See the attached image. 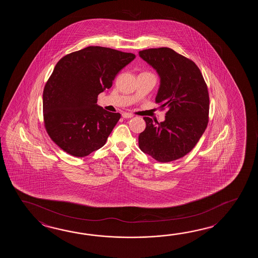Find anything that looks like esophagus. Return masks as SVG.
<instances>
[{"label": "esophagus", "instance_id": "34e87169", "mask_svg": "<svg viewBox=\"0 0 258 258\" xmlns=\"http://www.w3.org/2000/svg\"><path fill=\"white\" fill-rule=\"evenodd\" d=\"M121 116H122L123 118L127 119V118H132L134 115L131 114V113H128V112H123V113H121Z\"/></svg>", "mask_w": 258, "mask_h": 258}]
</instances>
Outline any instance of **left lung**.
<instances>
[{"instance_id": "left-lung-1", "label": "left lung", "mask_w": 258, "mask_h": 258, "mask_svg": "<svg viewBox=\"0 0 258 258\" xmlns=\"http://www.w3.org/2000/svg\"><path fill=\"white\" fill-rule=\"evenodd\" d=\"M139 56L159 74L156 103L168 108L164 121L144 118L147 126L138 137L139 148L159 162L181 159L195 148L208 126V86L198 66L173 49H144Z\"/></svg>"}]
</instances>
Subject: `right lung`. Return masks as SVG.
Segmentation results:
<instances>
[{
	"label": "right lung",
	"mask_w": 258,
	"mask_h": 258,
	"mask_svg": "<svg viewBox=\"0 0 258 258\" xmlns=\"http://www.w3.org/2000/svg\"><path fill=\"white\" fill-rule=\"evenodd\" d=\"M136 55L89 46L63 56L43 90L44 125L66 153L83 158L102 148L121 114L97 104L116 75Z\"/></svg>",
	"instance_id": "add662e5"
}]
</instances>
